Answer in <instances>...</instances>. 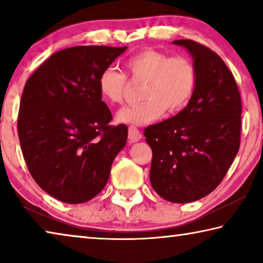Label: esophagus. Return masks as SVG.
<instances>
[{"label":"esophagus","instance_id":"esophagus-1","mask_svg":"<svg viewBox=\"0 0 263 263\" xmlns=\"http://www.w3.org/2000/svg\"><path fill=\"white\" fill-rule=\"evenodd\" d=\"M128 139L132 142L139 141L141 139V132L136 126L128 127Z\"/></svg>","mask_w":263,"mask_h":263}]
</instances>
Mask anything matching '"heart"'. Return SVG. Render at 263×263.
<instances>
[{"label":"heart","mask_w":263,"mask_h":263,"mask_svg":"<svg viewBox=\"0 0 263 263\" xmlns=\"http://www.w3.org/2000/svg\"><path fill=\"white\" fill-rule=\"evenodd\" d=\"M125 68L133 80L144 81L140 103L125 106L117 114V121L132 125L157 121L167 111L175 114L188 104L193 96L197 73L185 57H171L167 53L144 50L125 61ZM99 91L110 104L121 103L125 95L126 75L114 67L102 70L97 80Z\"/></svg>","instance_id":"heart-1"}]
</instances>
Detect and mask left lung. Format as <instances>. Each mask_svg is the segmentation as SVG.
<instances>
[{
    "mask_svg": "<svg viewBox=\"0 0 263 263\" xmlns=\"http://www.w3.org/2000/svg\"><path fill=\"white\" fill-rule=\"evenodd\" d=\"M193 57L197 82L188 105L147 126L149 181L163 199L190 203L212 193L240 146L241 99L233 74L210 48L190 39L173 42Z\"/></svg>",
    "mask_w": 263,
    "mask_h": 263,
    "instance_id": "left-lung-1",
    "label": "left lung"
}]
</instances>
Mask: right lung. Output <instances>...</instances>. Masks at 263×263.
I'll use <instances>...</instances> for the list:
<instances>
[{"label":"right lung","mask_w":263,"mask_h":263,"mask_svg":"<svg viewBox=\"0 0 263 263\" xmlns=\"http://www.w3.org/2000/svg\"><path fill=\"white\" fill-rule=\"evenodd\" d=\"M124 47L74 46L44 61L25 83L18 137L30 174L52 197L69 204L94 198L127 139L111 126L97 80Z\"/></svg>","instance_id":"obj_1"}]
</instances>
